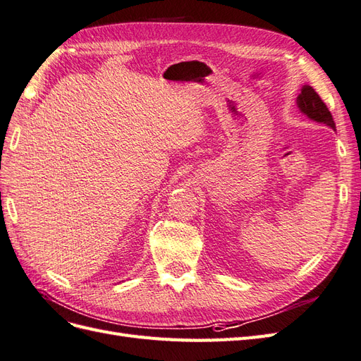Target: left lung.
<instances>
[{
    "instance_id": "left-lung-1",
    "label": "left lung",
    "mask_w": 361,
    "mask_h": 361,
    "mask_svg": "<svg viewBox=\"0 0 361 361\" xmlns=\"http://www.w3.org/2000/svg\"><path fill=\"white\" fill-rule=\"evenodd\" d=\"M298 107L301 109L302 113L308 118H312L317 122L326 123L328 127L336 130V123L333 121L331 111L328 110L324 99L319 97L317 92L312 86H304L300 97H298Z\"/></svg>"
}]
</instances>
